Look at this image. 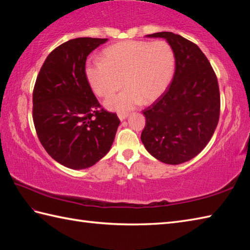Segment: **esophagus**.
Listing matches in <instances>:
<instances>
[{"label": "esophagus", "instance_id": "34e87169", "mask_svg": "<svg viewBox=\"0 0 250 250\" xmlns=\"http://www.w3.org/2000/svg\"><path fill=\"white\" fill-rule=\"evenodd\" d=\"M118 118H119L121 121L125 120V119L128 118V114H126V113H119V114H118Z\"/></svg>", "mask_w": 250, "mask_h": 250}]
</instances>
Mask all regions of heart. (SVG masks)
I'll return each mask as SVG.
<instances>
[{"mask_svg":"<svg viewBox=\"0 0 250 250\" xmlns=\"http://www.w3.org/2000/svg\"><path fill=\"white\" fill-rule=\"evenodd\" d=\"M175 65L174 50L166 41H125L107 47L103 60H88L84 74L92 91L102 98L117 91L122 79L125 88L105 105L110 110L126 111L161 97L172 82Z\"/></svg>","mask_w":250,"mask_h":250,"instance_id":"b5f03b06","label":"heart"}]
</instances>
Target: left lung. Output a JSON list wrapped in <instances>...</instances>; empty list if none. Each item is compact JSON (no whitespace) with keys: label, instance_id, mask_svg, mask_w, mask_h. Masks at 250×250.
<instances>
[{"label":"left lung","instance_id":"8db88e82","mask_svg":"<svg viewBox=\"0 0 250 250\" xmlns=\"http://www.w3.org/2000/svg\"><path fill=\"white\" fill-rule=\"evenodd\" d=\"M167 40L176 65L167 90L143 110L141 140L159 161L180 164L204 149L218 125L220 94L216 74L198 46L172 32L146 35Z\"/></svg>","mask_w":250,"mask_h":250}]
</instances>
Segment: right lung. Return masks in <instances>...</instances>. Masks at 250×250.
Here are the masks:
<instances>
[{"label": "right lung", "instance_id": "add662e5", "mask_svg": "<svg viewBox=\"0 0 250 250\" xmlns=\"http://www.w3.org/2000/svg\"><path fill=\"white\" fill-rule=\"evenodd\" d=\"M107 39L78 37L46 58L33 90V121L48 155L72 169L94 166L106 156L120 120L101 107L84 74L90 52Z\"/></svg>", "mask_w": 250, "mask_h": 250}]
</instances>
